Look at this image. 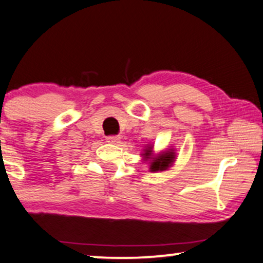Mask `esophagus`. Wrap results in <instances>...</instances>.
Here are the masks:
<instances>
[{"mask_svg":"<svg viewBox=\"0 0 263 263\" xmlns=\"http://www.w3.org/2000/svg\"><path fill=\"white\" fill-rule=\"evenodd\" d=\"M106 141L108 143H111V144H115V143L120 142V137H119V136H108V137L106 138Z\"/></svg>","mask_w":263,"mask_h":263,"instance_id":"esophagus-1","label":"esophagus"}]
</instances>
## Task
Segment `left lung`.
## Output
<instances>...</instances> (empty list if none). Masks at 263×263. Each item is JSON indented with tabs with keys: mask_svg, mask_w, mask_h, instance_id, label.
Returning <instances> with one entry per match:
<instances>
[{
	"mask_svg": "<svg viewBox=\"0 0 263 263\" xmlns=\"http://www.w3.org/2000/svg\"><path fill=\"white\" fill-rule=\"evenodd\" d=\"M152 148L146 149L145 150V154L144 155L146 156H150L149 154L152 150ZM146 159H150V157H146ZM174 160V153L173 152H167L162 154V155L157 156V157H154L153 162H152V166H150V170H152V172H156V171H164L167 170L168 167L171 166V163L173 162Z\"/></svg>",
	"mask_w": 263,
	"mask_h": 263,
	"instance_id": "8db88e82",
	"label": "left lung"
}]
</instances>
